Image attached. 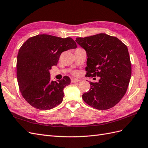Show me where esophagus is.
Masks as SVG:
<instances>
[{
  "mask_svg": "<svg viewBox=\"0 0 148 148\" xmlns=\"http://www.w3.org/2000/svg\"><path fill=\"white\" fill-rule=\"evenodd\" d=\"M71 83H76V82H79V79H76V78H72L71 79Z\"/></svg>",
  "mask_w": 148,
  "mask_h": 148,
  "instance_id": "34e87169",
  "label": "esophagus"
}]
</instances>
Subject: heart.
I'll use <instances>...</instances> for the list:
<instances>
[{
  "label": "heart",
  "mask_w": 148,
  "mask_h": 148,
  "mask_svg": "<svg viewBox=\"0 0 148 148\" xmlns=\"http://www.w3.org/2000/svg\"><path fill=\"white\" fill-rule=\"evenodd\" d=\"M74 74L76 75V74H77V72H74Z\"/></svg>",
  "instance_id": "obj_1"
}]
</instances>
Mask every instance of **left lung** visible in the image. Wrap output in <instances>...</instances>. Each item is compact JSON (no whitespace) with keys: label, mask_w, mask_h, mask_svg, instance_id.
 Listing matches in <instances>:
<instances>
[{"label":"left lung","mask_w":148,"mask_h":148,"mask_svg":"<svg viewBox=\"0 0 148 148\" xmlns=\"http://www.w3.org/2000/svg\"><path fill=\"white\" fill-rule=\"evenodd\" d=\"M75 41L86 52L87 75L100 77L98 82H90V89L82 96L83 101L99 110L112 108L125 95L131 78L127 46L105 33L77 38Z\"/></svg>","instance_id":"8db88e82"}]
</instances>
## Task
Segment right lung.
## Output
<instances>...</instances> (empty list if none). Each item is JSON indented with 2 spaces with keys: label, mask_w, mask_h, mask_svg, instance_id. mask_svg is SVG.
I'll return each instance as SVG.
<instances>
[{
  "label": "right lung",
  "mask_w": 148,
  "mask_h": 148,
  "mask_svg": "<svg viewBox=\"0 0 148 148\" xmlns=\"http://www.w3.org/2000/svg\"><path fill=\"white\" fill-rule=\"evenodd\" d=\"M71 38L39 34L29 38L17 56V80L24 99L36 109L49 110L63 101L64 89L70 84L69 77L51 80L49 70L57 65L62 52L77 48Z\"/></svg>",
  "instance_id": "obj_1"
}]
</instances>
